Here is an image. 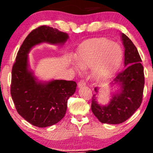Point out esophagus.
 <instances>
[{"label":"esophagus","mask_w":153,"mask_h":153,"mask_svg":"<svg viewBox=\"0 0 153 153\" xmlns=\"http://www.w3.org/2000/svg\"><path fill=\"white\" fill-rule=\"evenodd\" d=\"M85 84L86 83H85L84 80H80L78 82V88H82L83 86H85Z\"/></svg>","instance_id":"obj_1"}]
</instances>
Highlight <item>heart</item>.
<instances>
[{"label": "heart", "instance_id": "obj_1", "mask_svg": "<svg viewBox=\"0 0 153 153\" xmlns=\"http://www.w3.org/2000/svg\"><path fill=\"white\" fill-rule=\"evenodd\" d=\"M123 57V50L118 44L107 38H96L82 43L79 47L73 68L80 73L91 68V76L103 83L110 80L118 70Z\"/></svg>", "mask_w": 153, "mask_h": 153}]
</instances>
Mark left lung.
<instances>
[{
	"label": "left lung",
	"instance_id": "left-lung-1",
	"mask_svg": "<svg viewBox=\"0 0 153 153\" xmlns=\"http://www.w3.org/2000/svg\"><path fill=\"white\" fill-rule=\"evenodd\" d=\"M122 41L124 47L125 68L111 82V86L115 84L120 85L119 92L113 94L109 103L105 106L97 102L98 88H95L96 94L92 98V112L104 124H117L125 122L143 101L145 76L141 57L130 39L124 34H122Z\"/></svg>",
	"mask_w": 153,
	"mask_h": 153
}]
</instances>
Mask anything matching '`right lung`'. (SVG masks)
Segmentation results:
<instances>
[{
	"instance_id": "1",
	"label": "right lung",
	"mask_w": 153,
	"mask_h": 153,
	"mask_svg": "<svg viewBox=\"0 0 153 153\" xmlns=\"http://www.w3.org/2000/svg\"><path fill=\"white\" fill-rule=\"evenodd\" d=\"M68 38V34L58 29L41 26L26 36L17 53L12 68L10 94L19 114L37 127H50L65 117L68 99L74 94L77 84L65 80L39 81L29 69L28 54L39 44L62 45Z\"/></svg>"
}]
</instances>
